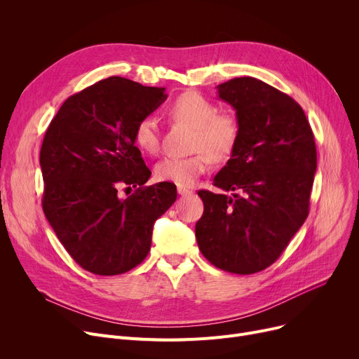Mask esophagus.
Masks as SVG:
<instances>
[{
	"label": "esophagus",
	"mask_w": 359,
	"mask_h": 359,
	"mask_svg": "<svg viewBox=\"0 0 359 359\" xmlns=\"http://www.w3.org/2000/svg\"><path fill=\"white\" fill-rule=\"evenodd\" d=\"M177 192L180 196H187V195L194 194L191 189H186V187H177Z\"/></svg>",
	"instance_id": "esophagus-1"
}]
</instances>
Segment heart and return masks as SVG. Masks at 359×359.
Instances as JSON below:
<instances>
[{"label":"heart","instance_id":"1","mask_svg":"<svg viewBox=\"0 0 359 359\" xmlns=\"http://www.w3.org/2000/svg\"><path fill=\"white\" fill-rule=\"evenodd\" d=\"M168 116L195 129L189 157H165L156 164L154 173L161 182L180 187L192 186L215 161L227 160L240 138V121L233 110H217L212 100L198 91H186L168 106ZM135 145L149 156L160 151V128L153 116L142 118L134 129Z\"/></svg>","mask_w":359,"mask_h":359}]
</instances>
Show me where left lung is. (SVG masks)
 I'll list each match as a JSON object with an SVG mask.
<instances>
[{"mask_svg": "<svg viewBox=\"0 0 359 359\" xmlns=\"http://www.w3.org/2000/svg\"><path fill=\"white\" fill-rule=\"evenodd\" d=\"M217 88L236 110L240 138L214 186L236 194L198 192L203 214L196 241L214 266L250 275L272 265L309 215L316 142L304 110L288 94L253 77Z\"/></svg>", "mask_w": 359, "mask_h": 359, "instance_id": "8db88e82", "label": "left lung"}]
</instances>
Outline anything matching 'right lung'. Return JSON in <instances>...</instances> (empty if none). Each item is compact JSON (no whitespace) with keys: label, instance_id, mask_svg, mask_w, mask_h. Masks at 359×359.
I'll list each match as a JSON object with an SVG mask.
<instances>
[{"label":"right lung","instance_id":"obj_1","mask_svg":"<svg viewBox=\"0 0 359 359\" xmlns=\"http://www.w3.org/2000/svg\"><path fill=\"white\" fill-rule=\"evenodd\" d=\"M167 94L109 77L68 97L41 148L42 208L56 237L79 265L96 275H121L147 257L153 225L177 198L176 186H144L151 176L134 129ZM138 187L126 200L121 187Z\"/></svg>","mask_w":359,"mask_h":359}]
</instances>
